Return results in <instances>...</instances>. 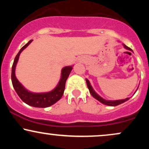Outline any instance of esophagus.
Returning <instances> with one entry per match:
<instances>
[{
	"instance_id": "34e87169",
	"label": "esophagus",
	"mask_w": 149,
	"mask_h": 149,
	"mask_svg": "<svg viewBox=\"0 0 149 149\" xmlns=\"http://www.w3.org/2000/svg\"><path fill=\"white\" fill-rule=\"evenodd\" d=\"M83 59H78V61H80V62H81V61H83Z\"/></svg>"
}]
</instances>
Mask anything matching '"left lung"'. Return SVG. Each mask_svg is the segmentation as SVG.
Returning <instances> with one entry per match:
<instances>
[{
    "instance_id": "left-lung-1",
    "label": "left lung",
    "mask_w": 149,
    "mask_h": 149,
    "mask_svg": "<svg viewBox=\"0 0 149 149\" xmlns=\"http://www.w3.org/2000/svg\"><path fill=\"white\" fill-rule=\"evenodd\" d=\"M123 47L126 49L132 51L130 48V47H128L127 46H126L125 45V44H123ZM85 80H86V83H87V85H88L89 91H90L92 96L94 98H95L96 100H98L99 102H100L101 103L105 104V105L110 106V107H115V106H118V105H119V104L124 103V102H125L126 101H127L130 99V98H126V99H125V100H104V99L102 98V97H100V95H99L98 94H97V92H95V90H94V89L92 88L91 84H90V81H89V80L87 79V78L85 79ZM136 90L135 91V92H136Z\"/></svg>"
}]
</instances>
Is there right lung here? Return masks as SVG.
<instances>
[{"instance_id":"obj_1","label":"right lung","mask_w":149,"mask_h":149,"mask_svg":"<svg viewBox=\"0 0 149 149\" xmlns=\"http://www.w3.org/2000/svg\"><path fill=\"white\" fill-rule=\"evenodd\" d=\"M32 41H33V40H29L24 46H23L15 58L14 62H13V66H12V83H13V88H14L18 96L24 103L33 107L46 108L53 105L61 98L63 94H64L66 81L69 76L70 73H71V70L73 69V66H64L61 69L60 80H59L57 86L51 91L47 92H40V93H36V92L29 91L19 83L17 78H16L15 69H16L17 64L18 62L19 57L21 52Z\"/></svg>"}]
</instances>
